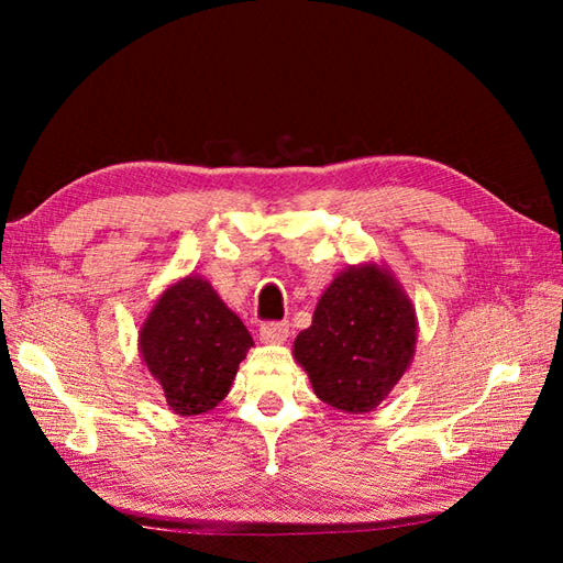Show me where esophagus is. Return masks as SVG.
<instances>
[{"label":"esophagus","instance_id":"1","mask_svg":"<svg viewBox=\"0 0 563 563\" xmlns=\"http://www.w3.org/2000/svg\"><path fill=\"white\" fill-rule=\"evenodd\" d=\"M258 336L263 343H283L290 336V327L285 321H266V324H261Z\"/></svg>","mask_w":563,"mask_h":563}]
</instances>
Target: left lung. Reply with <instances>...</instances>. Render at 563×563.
Returning a JSON list of instances; mask_svg holds the SVG:
<instances>
[{"instance_id": "obj_1", "label": "left lung", "mask_w": 563, "mask_h": 563, "mask_svg": "<svg viewBox=\"0 0 563 563\" xmlns=\"http://www.w3.org/2000/svg\"><path fill=\"white\" fill-rule=\"evenodd\" d=\"M418 339L416 307L389 266H349L321 292L312 327L292 355L317 397L345 413H367L409 369Z\"/></svg>"}]
</instances>
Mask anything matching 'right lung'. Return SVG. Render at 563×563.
<instances>
[{
	"label": "right lung",
	"mask_w": 563,
	"mask_h": 563,
	"mask_svg": "<svg viewBox=\"0 0 563 563\" xmlns=\"http://www.w3.org/2000/svg\"><path fill=\"white\" fill-rule=\"evenodd\" d=\"M137 345L172 411L198 416L230 394L254 339L212 285L190 273L157 297Z\"/></svg>",
	"instance_id": "right-lung-1"
}]
</instances>
